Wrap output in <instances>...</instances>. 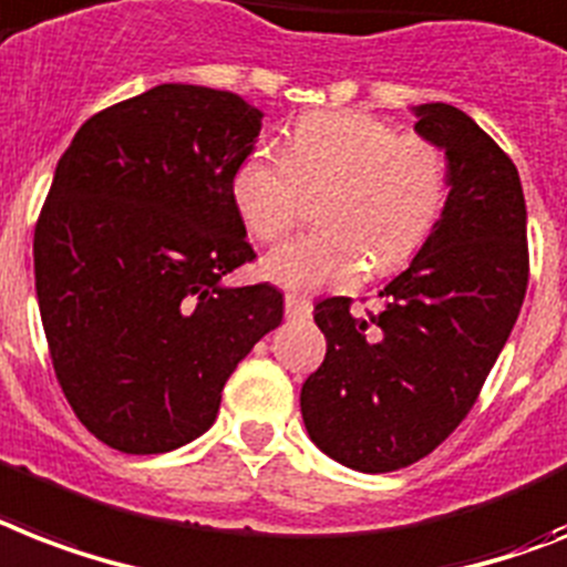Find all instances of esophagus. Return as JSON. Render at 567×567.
I'll use <instances>...</instances> for the list:
<instances>
[{
  "label": "esophagus",
  "mask_w": 567,
  "mask_h": 567,
  "mask_svg": "<svg viewBox=\"0 0 567 567\" xmlns=\"http://www.w3.org/2000/svg\"><path fill=\"white\" fill-rule=\"evenodd\" d=\"M285 315L288 317H308L311 315V302H308L306 293H285Z\"/></svg>",
  "instance_id": "esophagus-1"
}]
</instances>
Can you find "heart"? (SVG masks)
Segmentation results:
<instances>
[{
    "label": "heart",
    "instance_id": "1",
    "mask_svg": "<svg viewBox=\"0 0 567 567\" xmlns=\"http://www.w3.org/2000/svg\"><path fill=\"white\" fill-rule=\"evenodd\" d=\"M326 189V227L276 247L265 274L279 285L355 282L372 261L390 274L434 236L449 200V163L425 136L355 110H323L299 118L285 151L259 142L238 163L229 192L247 229L279 241L306 215V192Z\"/></svg>",
    "mask_w": 567,
    "mask_h": 567
}]
</instances>
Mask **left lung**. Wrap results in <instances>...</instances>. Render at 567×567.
Returning a JSON list of instances; mask_svg holds the SVG:
<instances>
[{"instance_id":"left-lung-1","label":"left lung","mask_w":567,"mask_h":567,"mask_svg":"<svg viewBox=\"0 0 567 567\" xmlns=\"http://www.w3.org/2000/svg\"><path fill=\"white\" fill-rule=\"evenodd\" d=\"M416 116L449 159L443 218L379 293V311H352L349 297L317 302L326 358L299 395L317 449L367 475L427 457L466 419L530 279L513 159L451 104H422Z\"/></svg>"}]
</instances>
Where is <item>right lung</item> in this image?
I'll list each match as a JSON object with an SVG mask.
<instances>
[{
	"label": "right lung",
	"instance_id": "1",
	"mask_svg": "<svg viewBox=\"0 0 567 567\" xmlns=\"http://www.w3.org/2000/svg\"><path fill=\"white\" fill-rule=\"evenodd\" d=\"M261 113L227 90L163 84L81 124L34 227L37 302L81 425L163 454L215 422L220 390L282 323V291L220 279L256 259L233 174Z\"/></svg>",
	"mask_w": 567,
	"mask_h": 567
}]
</instances>
